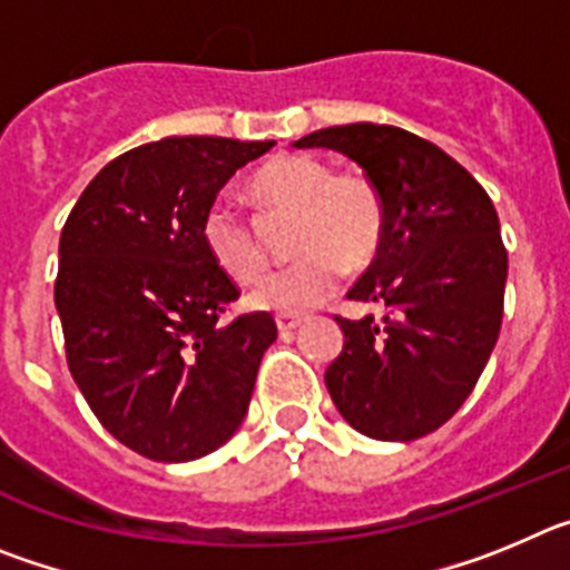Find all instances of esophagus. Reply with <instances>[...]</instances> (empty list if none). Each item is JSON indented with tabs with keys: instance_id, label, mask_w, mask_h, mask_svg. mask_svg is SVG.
Returning <instances> with one entry per match:
<instances>
[{
	"instance_id": "obj_1",
	"label": "esophagus",
	"mask_w": 570,
	"mask_h": 570,
	"mask_svg": "<svg viewBox=\"0 0 570 570\" xmlns=\"http://www.w3.org/2000/svg\"><path fill=\"white\" fill-rule=\"evenodd\" d=\"M302 316H276V328H279V336H291L302 325Z\"/></svg>"
}]
</instances>
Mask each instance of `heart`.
Masks as SVG:
<instances>
[{"mask_svg":"<svg viewBox=\"0 0 570 570\" xmlns=\"http://www.w3.org/2000/svg\"><path fill=\"white\" fill-rule=\"evenodd\" d=\"M248 194L265 216H294L291 248L299 256L250 291L256 311L308 314L336 294L345 265L362 268L380 254L387 214L385 196L371 176L334 174L316 156L282 154L250 176ZM203 245L236 285H250L265 271L259 230L225 205L205 214Z\"/></svg>","mask_w":570,"mask_h":570,"instance_id":"b5f03b06","label":"heart"}]
</instances>
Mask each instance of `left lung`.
Masks as SVG:
<instances>
[{
	"mask_svg": "<svg viewBox=\"0 0 570 570\" xmlns=\"http://www.w3.org/2000/svg\"><path fill=\"white\" fill-rule=\"evenodd\" d=\"M294 145L340 150L385 196V239L347 299L387 314L336 316L345 342L325 371L331 400L371 440H420L460 411L500 336V216L456 159L394 125L322 128Z\"/></svg>",
	"mask_w": 570,
	"mask_h": 570,
	"instance_id": "obj_1",
	"label": "left lung"
}]
</instances>
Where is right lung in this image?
I'll list each match as a JSON object with an SVG mask.
<instances>
[{"label":"right lung","mask_w":570,"mask_h":570,"mask_svg":"<svg viewBox=\"0 0 570 570\" xmlns=\"http://www.w3.org/2000/svg\"><path fill=\"white\" fill-rule=\"evenodd\" d=\"M274 142L168 136L105 165L59 236L53 285L73 382L102 428L154 462H190L248 414L271 314L223 320L239 288L210 262L216 194Z\"/></svg>","instance_id":"right-lung-1"}]
</instances>
